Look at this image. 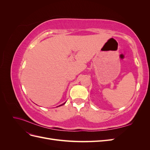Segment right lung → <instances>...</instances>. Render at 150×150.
<instances>
[{"instance_id":"obj_1","label":"right lung","mask_w":150,"mask_h":150,"mask_svg":"<svg viewBox=\"0 0 150 150\" xmlns=\"http://www.w3.org/2000/svg\"><path fill=\"white\" fill-rule=\"evenodd\" d=\"M66 103V102L64 103H63V104H61V105H59V106H57V107H59V106H62V105H64V104Z\"/></svg>"}]
</instances>
